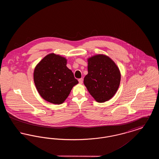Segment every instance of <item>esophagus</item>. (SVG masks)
Masks as SVG:
<instances>
[{"instance_id": "1", "label": "esophagus", "mask_w": 159, "mask_h": 159, "mask_svg": "<svg viewBox=\"0 0 159 159\" xmlns=\"http://www.w3.org/2000/svg\"><path fill=\"white\" fill-rule=\"evenodd\" d=\"M78 80H79V82L80 84H82V83H83V79H82V78L79 79Z\"/></svg>"}]
</instances>
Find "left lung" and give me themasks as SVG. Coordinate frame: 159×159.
<instances>
[{
  "instance_id": "left-lung-1",
  "label": "left lung",
  "mask_w": 159,
  "mask_h": 159,
  "mask_svg": "<svg viewBox=\"0 0 159 159\" xmlns=\"http://www.w3.org/2000/svg\"><path fill=\"white\" fill-rule=\"evenodd\" d=\"M88 73L84 84L92 97L98 102L111 98L117 91L121 75L119 68L108 56L98 54L88 59Z\"/></svg>"
}]
</instances>
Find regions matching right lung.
<instances>
[{
  "label": "right lung",
  "instance_id": "obj_1",
  "mask_svg": "<svg viewBox=\"0 0 159 159\" xmlns=\"http://www.w3.org/2000/svg\"><path fill=\"white\" fill-rule=\"evenodd\" d=\"M66 65V58L52 53L34 68V82L39 93L46 101L54 104L63 103L73 87L79 83Z\"/></svg>",
  "mask_w": 159,
  "mask_h": 159
}]
</instances>
